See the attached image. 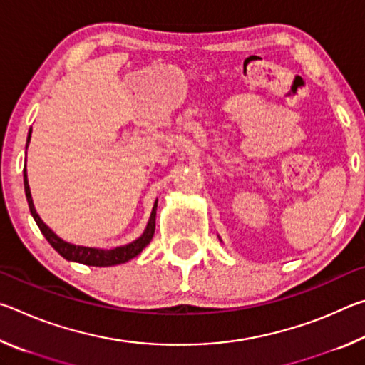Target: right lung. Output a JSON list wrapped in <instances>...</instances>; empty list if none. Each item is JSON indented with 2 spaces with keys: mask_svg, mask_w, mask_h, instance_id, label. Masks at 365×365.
<instances>
[{
  "mask_svg": "<svg viewBox=\"0 0 365 365\" xmlns=\"http://www.w3.org/2000/svg\"><path fill=\"white\" fill-rule=\"evenodd\" d=\"M30 137H32V128L29 130L27 135V145L26 150L29 148L30 143ZM27 154V153H26ZM24 188H26V196H27V202H29V209L32 217L35 219L36 225H38L40 232L45 235V238L48 240V243L56 250L61 256L67 261L72 262H78V264H85V265H93V267H109V265H117V264H123L127 261H130L135 256H138L141 251H143L150 242L153 240L154 235V228H156V207H158V200L154 201L153 211L150 215V220H148L145 232L140 235L137 240H133L132 243L122 245V246H115L113 250H103V248H91V246H80V245H73L69 242H64L63 238H59L56 233H54L51 228H49L45 222L40 219V215L36 214V209L34 206V200H32V193H30V187H29V178H27V169H24Z\"/></svg>",
  "mask_w": 365,
  "mask_h": 365,
  "instance_id": "obj_1",
  "label": "right lung"
}]
</instances>
